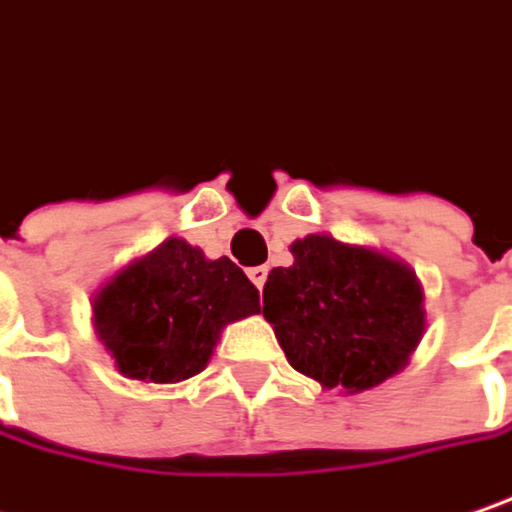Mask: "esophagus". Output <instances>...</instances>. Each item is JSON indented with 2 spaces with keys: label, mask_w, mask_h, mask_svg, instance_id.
Wrapping results in <instances>:
<instances>
[{
  "label": "esophagus",
  "mask_w": 512,
  "mask_h": 512,
  "mask_svg": "<svg viewBox=\"0 0 512 512\" xmlns=\"http://www.w3.org/2000/svg\"><path fill=\"white\" fill-rule=\"evenodd\" d=\"M266 275H269V269H266V266H252V269H249V278H252V284H255L257 289H263V284H266Z\"/></svg>",
  "instance_id": "34e87169"
}]
</instances>
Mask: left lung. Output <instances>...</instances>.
I'll return each instance as SVG.
<instances>
[{"label":"left lung","instance_id":"obj_1","mask_svg":"<svg viewBox=\"0 0 512 512\" xmlns=\"http://www.w3.org/2000/svg\"><path fill=\"white\" fill-rule=\"evenodd\" d=\"M292 266L269 272L263 318L298 374L362 394L408 365L426 333V295L414 269L371 246L307 234Z\"/></svg>","mask_w":512,"mask_h":512}]
</instances>
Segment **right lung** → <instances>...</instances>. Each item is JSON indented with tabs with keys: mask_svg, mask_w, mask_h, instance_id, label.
I'll list each match as a JSON object with an SVG mask.
<instances>
[{
	"mask_svg": "<svg viewBox=\"0 0 512 512\" xmlns=\"http://www.w3.org/2000/svg\"><path fill=\"white\" fill-rule=\"evenodd\" d=\"M260 313L255 284L228 257L167 237L92 295V324L118 374L173 385L205 371L231 321Z\"/></svg>",
	"mask_w": 512,
	"mask_h": 512,
	"instance_id": "add662e5",
	"label": "right lung"
}]
</instances>
